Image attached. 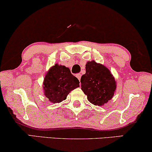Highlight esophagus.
Returning <instances> with one entry per match:
<instances>
[{
	"mask_svg": "<svg viewBox=\"0 0 152 152\" xmlns=\"http://www.w3.org/2000/svg\"><path fill=\"white\" fill-rule=\"evenodd\" d=\"M76 77L79 80H81V77H82V75H81L80 73H77V74H76Z\"/></svg>",
	"mask_w": 152,
	"mask_h": 152,
	"instance_id": "esophagus-1",
	"label": "esophagus"
}]
</instances>
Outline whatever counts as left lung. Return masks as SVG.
Returning <instances> with one entry per match:
<instances>
[{
    "label": "left lung",
    "mask_w": 152,
    "mask_h": 152,
    "mask_svg": "<svg viewBox=\"0 0 152 152\" xmlns=\"http://www.w3.org/2000/svg\"><path fill=\"white\" fill-rule=\"evenodd\" d=\"M81 86L87 99L96 106L107 104L116 89V82L110 70L95 61L86 64V73L81 77Z\"/></svg>",
    "instance_id": "left-lung-1"
}]
</instances>
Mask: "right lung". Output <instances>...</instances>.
<instances>
[{"label":"right lung","mask_w":152,"mask_h":152,"mask_svg":"<svg viewBox=\"0 0 152 152\" xmlns=\"http://www.w3.org/2000/svg\"><path fill=\"white\" fill-rule=\"evenodd\" d=\"M44 95L52 103L65 100L70 91L80 86V82L68 68L56 64L45 74L43 81Z\"/></svg>","instance_id":"right-lung-1"}]
</instances>
